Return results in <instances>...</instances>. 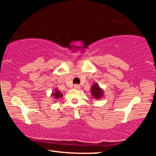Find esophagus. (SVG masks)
I'll return each instance as SVG.
<instances>
[{
	"label": "esophagus",
	"instance_id": "obj_1",
	"mask_svg": "<svg viewBox=\"0 0 156 156\" xmlns=\"http://www.w3.org/2000/svg\"><path fill=\"white\" fill-rule=\"evenodd\" d=\"M73 88L76 89H79L80 88V87L78 85V84H74V85H73Z\"/></svg>",
	"mask_w": 156,
	"mask_h": 156
}]
</instances>
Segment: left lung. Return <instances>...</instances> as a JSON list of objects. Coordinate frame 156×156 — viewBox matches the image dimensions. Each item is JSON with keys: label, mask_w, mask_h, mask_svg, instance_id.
<instances>
[{"label": "left lung", "mask_w": 156, "mask_h": 156, "mask_svg": "<svg viewBox=\"0 0 156 156\" xmlns=\"http://www.w3.org/2000/svg\"><path fill=\"white\" fill-rule=\"evenodd\" d=\"M91 99L100 100L104 96V91L101 87H100L98 83H94L91 87Z\"/></svg>", "instance_id": "8db88e82"}]
</instances>
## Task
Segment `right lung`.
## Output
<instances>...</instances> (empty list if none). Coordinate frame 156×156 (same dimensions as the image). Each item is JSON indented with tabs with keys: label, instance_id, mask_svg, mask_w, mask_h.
I'll return each instance as SVG.
<instances>
[{
	"label": "right lung",
	"instance_id": "add662e5",
	"mask_svg": "<svg viewBox=\"0 0 156 156\" xmlns=\"http://www.w3.org/2000/svg\"><path fill=\"white\" fill-rule=\"evenodd\" d=\"M51 96L53 97V98L57 100V99H60V98H62L63 96V94L60 92V91H59L58 89L56 88L54 90V91L51 93Z\"/></svg>",
	"mask_w": 156,
	"mask_h": 156
}]
</instances>
